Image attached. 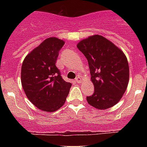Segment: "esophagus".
Returning <instances> with one entry per match:
<instances>
[{"mask_svg": "<svg viewBox=\"0 0 147 147\" xmlns=\"http://www.w3.org/2000/svg\"><path fill=\"white\" fill-rule=\"evenodd\" d=\"M82 80L81 76H78L77 77H76V80H75V81L79 83V82H81Z\"/></svg>", "mask_w": 147, "mask_h": 147, "instance_id": "obj_1", "label": "esophagus"}]
</instances>
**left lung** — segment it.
Masks as SVG:
<instances>
[{
    "instance_id": "1",
    "label": "left lung",
    "mask_w": 147,
    "mask_h": 147,
    "mask_svg": "<svg viewBox=\"0 0 147 147\" xmlns=\"http://www.w3.org/2000/svg\"><path fill=\"white\" fill-rule=\"evenodd\" d=\"M77 48L87 58L94 93L87 97L98 110L113 107L125 93L129 80V64L124 53L102 35L83 39Z\"/></svg>"
}]
</instances>
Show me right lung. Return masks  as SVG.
Returning a JSON list of instances; mask_svg holds the SVG:
<instances>
[{"label": "right lung", "instance_id": "obj_1", "mask_svg": "<svg viewBox=\"0 0 147 147\" xmlns=\"http://www.w3.org/2000/svg\"><path fill=\"white\" fill-rule=\"evenodd\" d=\"M64 44L57 37L45 39L27 54L22 65L23 90L35 107L45 112H54L63 106L72 85L62 79L56 66Z\"/></svg>", "mask_w": 147, "mask_h": 147}]
</instances>
